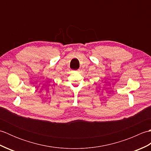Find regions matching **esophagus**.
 <instances>
[{
  "mask_svg": "<svg viewBox=\"0 0 151 151\" xmlns=\"http://www.w3.org/2000/svg\"><path fill=\"white\" fill-rule=\"evenodd\" d=\"M76 71H77V72H79V71H80V70H79V69H78V70H76Z\"/></svg>",
  "mask_w": 151,
  "mask_h": 151,
  "instance_id": "obj_1",
  "label": "esophagus"
}]
</instances>
